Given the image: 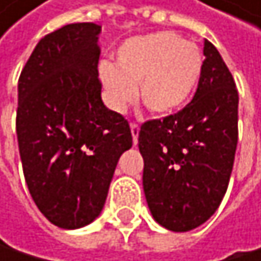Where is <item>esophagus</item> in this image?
Wrapping results in <instances>:
<instances>
[{
    "label": "esophagus",
    "instance_id": "esophagus-1",
    "mask_svg": "<svg viewBox=\"0 0 261 261\" xmlns=\"http://www.w3.org/2000/svg\"><path fill=\"white\" fill-rule=\"evenodd\" d=\"M129 128H132V135H133V144L138 145V136H139V125L136 122L129 123Z\"/></svg>",
    "mask_w": 261,
    "mask_h": 261
}]
</instances>
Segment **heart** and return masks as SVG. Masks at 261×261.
Masks as SVG:
<instances>
[{
	"label": "heart",
	"instance_id": "1",
	"mask_svg": "<svg viewBox=\"0 0 261 261\" xmlns=\"http://www.w3.org/2000/svg\"><path fill=\"white\" fill-rule=\"evenodd\" d=\"M203 58L197 45L174 33H153L123 42L116 51V67L101 62L98 75L105 100L123 113L138 95L155 114H170L193 95L200 80Z\"/></svg>",
	"mask_w": 261,
	"mask_h": 261
}]
</instances>
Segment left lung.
Masks as SVG:
<instances>
[{
    "label": "left lung",
    "mask_w": 261,
    "mask_h": 261,
    "mask_svg": "<svg viewBox=\"0 0 261 261\" xmlns=\"http://www.w3.org/2000/svg\"><path fill=\"white\" fill-rule=\"evenodd\" d=\"M197 91L178 113L139 129L142 185L153 219L188 232L213 216L228 186L238 144V91L216 46L205 40Z\"/></svg>",
    "instance_id": "left-lung-1"
}]
</instances>
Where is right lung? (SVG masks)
<instances>
[{
  "label": "right lung",
  "instance_id": "obj_1",
  "mask_svg": "<svg viewBox=\"0 0 261 261\" xmlns=\"http://www.w3.org/2000/svg\"><path fill=\"white\" fill-rule=\"evenodd\" d=\"M100 31L72 23L46 34L18 78L24 180L42 215L68 230L101 213L117 161L133 145L128 120L101 100Z\"/></svg>",
  "mask_w": 261,
  "mask_h": 261
}]
</instances>
